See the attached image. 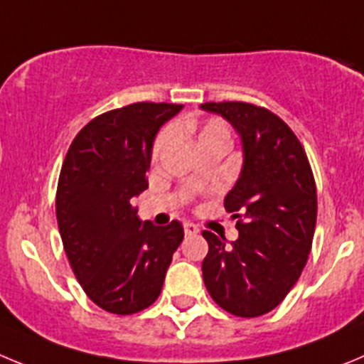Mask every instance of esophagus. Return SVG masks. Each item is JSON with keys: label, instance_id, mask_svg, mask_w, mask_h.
<instances>
[{"label": "esophagus", "instance_id": "obj_1", "mask_svg": "<svg viewBox=\"0 0 364 364\" xmlns=\"http://www.w3.org/2000/svg\"><path fill=\"white\" fill-rule=\"evenodd\" d=\"M183 228H185V234H186V235H196V234H199V228L196 227L194 223H185V225H183Z\"/></svg>", "mask_w": 364, "mask_h": 364}]
</instances>
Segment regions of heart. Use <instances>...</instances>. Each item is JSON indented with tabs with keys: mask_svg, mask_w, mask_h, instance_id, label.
I'll return each mask as SVG.
<instances>
[{
	"mask_svg": "<svg viewBox=\"0 0 364 364\" xmlns=\"http://www.w3.org/2000/svg\"><path fill=\"white\" fill-rule=\"evenodd\" d=\"M172 132L176 134H196L198 143L203 150L208 146L215 145V143H230V127L227 125V121L221 117H208L203 123H198L194 117H183L172 123V130L165 129L159 132L156 137L152 146V158L158 159L166 146L172 141Z\"/></svg>",
	"mask_w": 364,
	"mask_h": 364,
	"instance_id": "obj_1",
	"label": "heart"
}]
</instances>
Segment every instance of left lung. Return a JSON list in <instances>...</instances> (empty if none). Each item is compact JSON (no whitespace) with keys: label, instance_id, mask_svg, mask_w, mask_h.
Listing matches in <instances>:
<instances>
[{"label":"left lung","instance_id":"8db88e82","mask_svg":"<svg viewBox=\"0 0 364 364\" xmlns=\"http://www.w3.org/2000/svg\"><path fill=\"white\" fill-rule=\"evenodd\" d=\"M221 114L243 141V170L225 198L239 237L227 245L205 230L203 281L212 299L237 317L274 310L299 279L312 250L317 190L306 152L292 129L264 107L203 103Z\"/></svg>","mask_w":364,"mask_h":364}]
</instances>
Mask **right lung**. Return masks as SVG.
I'll return each mask as SVG.
<instances>
[{
    "mask_svg": "<svg viewBox=\"0 0 364 364\" xmlns=\"http://www.w3.org/2000/svg\"><path fill=\"white\" fill-rule=\"evenodd\" d=\"M183 105L141 101L88 121L68 152L55 215L72 272L90 301L117 316L149 309L161 294L181 223L139 221L132 198L149 186L152 143Z\"/></svg>",
    "mask_w": 364,
    "mask_h": 364,
    "instance_id": "right-lung-1",
    "label": "right lung"
}]
</instances>
